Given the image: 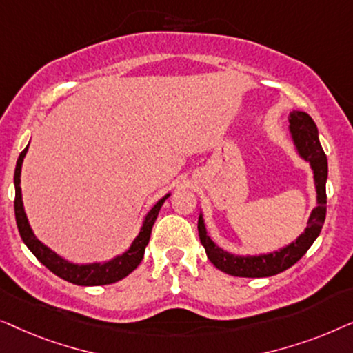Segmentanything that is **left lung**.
I'll list each match as a JSON object with an SVG mask.
<instances>
[{"label": "left lung", "mask_w": 353, "mask_h": 353, "mask_svg": "<svg viewBox=\"0 0 353 353\" xmlns=\"http://www.w3.org/2000/svg\"><path fill=\"white\" fill-rule=\"evenodd\" d=\"M292 145L297 155L307 161L314 171V183L316 192V206L312 210L307 227L296 240L278 248L270 252H257V254H235L221 248L208 235L205 217L200 211L198 217V235L201 245L205 246L208 259L216 269L224 274L245 278H264L280 274L294 265L307 250L314 245L316 236L320 235L326 217V179H327V160L321 148L319 139V129L314 120L305 112L292 110L288 117Z\"/></svg>", "instance_id": "8db88e82"}]
</instances>
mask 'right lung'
<instances>
[{"label": "right lung", "mask_w": 353, "mask_h": 353, "mask_svg": "<svg viewBox=\"0 0 353 353\" xmlns=\"http://www.w3.org/2000/svg\"><path fill=\"white\" fill-rule=\"evenodd\" d=\"M28 145L23 148V152L19 155L16 171H14V187H16V200H14V211H16V222L19 233H21L22 241L26 243L27 248L33 252L34 257L41 262L44 267H48L52 274L61 276L62 280L70 281L73 285L79 286H101V285H112V283L120 281L128 276L143 259V252L150 240L152 227L155 224L158 212H160L163 203L166 198L171 196V193H166L165 196L160 198L155 205H153L143 217L142 225L139 228L137 236L134 238L131 246L125 252L113 257L105 262H89V264H75L65 257L59 256L56 251L44 245L34 235L30 222L27 219L26 210H23L22 201V188H21V172L22 163L27 155Z\"/></svg>", "instance_id": "right-lung-1"}]
</instances>
